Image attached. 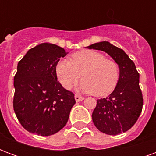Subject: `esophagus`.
Masks as SVG:
<instances>
[{
	"label": "esophagus",
	"mask_w": 156,
	"mask_h": 156,
	"mask_svg": "<svg viewBox=\"0 0 156 156\" xmlns=\"http://www.w3.org/2000/svg\"><path fill=\"white\" fill-rule=\"evenodd\" d=\"M83 99H84V97H83V96H80V95H78V94L75 95V100H76L77 102L83 101Z\"/></svg>",
	"instance_id": "obj_1"
}]
</instances>
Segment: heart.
Returning <instances> with one entry per match:
<instances>
[{
    "label": "heart",
    "instance_id": "heart-1",
    "mask_svg": "<svg viewBox=\"0 0 156 156\" xmlns=\"http://www.w3.org/2000/svg\"><path fill=\"white\" fill-rule=\"evenodd\" d=\"M58 81L70 89L82 78L78 89L98 97L110 94L119 79V68L115 61L105 58L94 50L84 49L72 55L71 61L61 60L55 67Z\"/></svg>",
    "mask_w": 156,
    "mask_h": 156
}]
</instances>
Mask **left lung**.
I'll return each mask as SVG.
<instances>
[{
    "instance_id": "left-lung-1",
    "label": "left lung",
    "mask_w": 156,
    "mask_h": 156,
    "mask_svg": "<svg viewBox=\"0 0 156 156\" xmlns=\"http://www.w3.org/2000/svg\"><path fill=\"white\" fill-rule=\"evenodd\" d=\"M88 48L107 52L119 68L117 86L107 98L97 100L92 115L93 122L105 134L117 135L126 132L136 123L143 108L140 73L129 56L108 41L94 43Z\"/></svg>"
}]
</instances>
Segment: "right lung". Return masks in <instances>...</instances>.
I'll return each instance as SVG.
<instances>
[{"label": "right lung", "instance_id": "add662e5", "mask_svg": "<svg viewBox=\"0 0 156 156\" xmlns=\"http://www.w3.org/2000/svg\"><path fill=\"white\" fill-rule=\"evenodd\" d=\"M67 55L62 48L41 43L19 61L14 77L13 108L22 127L49 136L64 127L75 105L74 94L58 81L55 67Z\"/></svg>", "mask_w": 156, "mask_h": 156}]
</instances>
